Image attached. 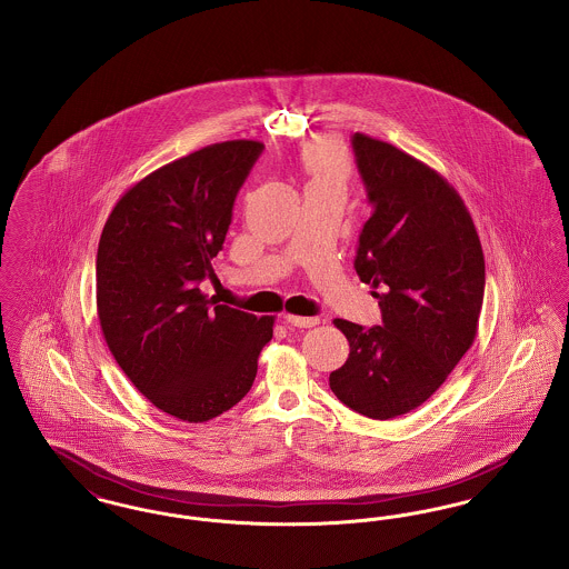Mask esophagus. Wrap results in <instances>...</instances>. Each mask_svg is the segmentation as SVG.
I'll return each mask as SVG.
<instances>
[{"instance_id": "obj_1", "label": "esophagus", "mask_w": 569, "mask_h": 569, "mask_svg": "<svg viewBox=\"0 0 569 569\" xmlns=\"http://www.w3.org/2000/svg\"><path fill=\"white\" fill-rule=\"evenodd\" d=\"M286 322H288V325L298 326V328H311V326L320 325V318H302V316L288 313V316H286Z\"/></svg>"}]
</instances>
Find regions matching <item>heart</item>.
Masks as SVG:
<instances>
[{"instance_id":"b5f03b06","label":"heart","mask_w":569,"mask_h":569,"mask_svg":"<svg viewBox=\"0 0 569 569\" xmlns=\"http://www.w3.org/2000/svg\"><path fill=\"white\" fill-rule=\"evenodd\" d=\"M302 166L311 174V181L346 183L350 174V156L341 140L320 138L305 147Z\"/></svg>"}]
</instances>
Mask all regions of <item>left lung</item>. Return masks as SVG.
<instances>
[{"label":"left lung","instance_id":"8db88e82","mask_svg":"<svg viewBox=\"0 0 569 569\" xmlns=\"http://www.w3.org/2000/svg\"><path fill=\"white\" fill-rule=\"evenodd\" d=\"M358 172L373 216L353 269L371 283L381 326L335 320L350 356L330 373L341 403L373 420L422 406L473 346L485 300V253L459 191L390 142L356 132Z\"/></svg>","mask_w":569,"mask_h":569}]
</instances>
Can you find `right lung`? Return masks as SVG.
I'll return each mask as SVG.
<instances>
[{"label": "right lung", "mask_w": 569, "mask_h": 569, "mask_svg": "<svg viewBox=\"0 0 569 569\" xmlns=\"http://www.w3.org/2000/svg\"><path fill=\"white\" fill-rule=\"evenodd\" d=\"M264 144L226 140L166 163L126 191L96 260L102 335L136 388L183 422H207L249 392L272 316L256 318L200 292L234 198Z\"/></svg>", "instance_id": "right-lung-1"}]
</instances>
